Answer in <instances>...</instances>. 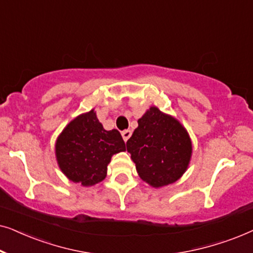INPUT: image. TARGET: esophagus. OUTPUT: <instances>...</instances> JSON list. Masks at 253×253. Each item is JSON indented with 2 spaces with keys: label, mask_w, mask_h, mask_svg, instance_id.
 I'll return each mask as SVG.
<instances>
[{
  "label": "esophagus",
  "mask_w": 253,
  "mask_h": 253,
  "mask_svg": "<svg viewBox=\"0 0 253 253\" xmlns=\"http://www.w3.org/2000/svg\"><path fill=\"white\" fill-rule=\"evenodd\" d=\"M131 134H132V132H131V130H124L122 131V137L124 141H127V139L131 137Z\"/></svg>",
  "instance_id": "esophagus-1"
}]
</instances>
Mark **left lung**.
<instances>
[{"instance_id": "obj_1", "label": "left lung", "mask_w": 253, "mask_h": 253, "mask_svg": "<svg viewBox=\"0 0 253 253\" xmlns=\"http://www.w3.org/2000/svg\"><path fill=\"white\" fill-rule=\"evenodd\" d=\"M139 177L153 188L171 184L184 174L192 153L188 131L170 115L151 107L126 141Z\"/></svg>"}]
</instances>
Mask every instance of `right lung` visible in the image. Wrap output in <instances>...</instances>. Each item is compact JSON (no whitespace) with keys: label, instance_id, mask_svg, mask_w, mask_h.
Instances as JSON below:
<instances>
[{"label":"right lung","instance_id":"right-lung-1","mask_svg":"<svg viewBox=\"0 0 253 253\" xmlns=\"http://www.w3.org/2000/svg\"><path fill=\"white\" fill-rule=\"evenodd\" d=\"M126 151V143L116 129L107 131L94 109L72 120L55 145L58 167L70 181L91 186L105 179L114 154Z\"/></svg>","mask_w":253,"mask_h":253}]
</instances>
